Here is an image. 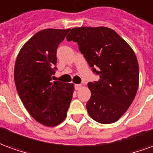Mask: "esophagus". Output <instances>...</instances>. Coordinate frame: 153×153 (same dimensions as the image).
<instances>
[{
	"instance_id": "esophagus-1",
	"label": "esophagus",
	"mask_w": 153,
	"mask_h": 153,
	"mask_svg": "<svg viewBox=\"0 0 153 153\" xmlns=\"http://www.w3.org/2000/svg\"><path fill=\"white\" fill-rule=\"evenodd\" d=\"M82 84H76L75 85V90H77V91H79V90H80L81 88H82Z\"/></svg>"
}]
</instances>
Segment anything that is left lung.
Segmentation results:
<instances>
[{"label": "left lung", "instance_id": "obj_1", "mask_svg": "<svg viewBox=\"0 0 153 153\" xmlns=\"http://www.w3.org/2000/svg\"><path fill=\"white\" fill-rule=\"evenodd\" d=\"M67 41L79 49L100 79L88 83L91 97L87 102L90 117L101 124L117 121L128 109L138 88V63L131 47L106 27L74 28Z\"/></svg>", "mask_w": 153, "mask_h": 153}]
</instances>
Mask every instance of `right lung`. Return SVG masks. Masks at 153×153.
I'll list each match as a JSON object with an SVG mask.
<instances>
[{
    "label": "right lung",
    "instance_id": "add662e5",
    "mask_svg": "<svg viewBox=\"0 0 153 153\" xmlns=\"http://www.w3.org/2000/svg\"><path fill=\"white\" fill-rule=\"evenodd\" d=\"M70 28H47L35 33L19 51L15 83L22 102L35 120L56 126L65 119L73 97V83L51 81L56 51Z\"/></svg>",
    "mask_w": 153,
    "mask_h": 153
}]
</instances>
